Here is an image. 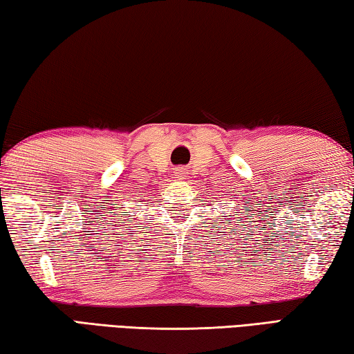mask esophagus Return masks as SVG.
I'll return each instance as SVG.
<instances>
[{
  "label": "esophagus",
  "mask_w": 354,
  "mask_h": 354,
  "mask_svg": "<svg viewBox=\"0 0 354 354\" xmlns=\"http://www.w3.org/2000/svg\"><path fill=\"white\" fill-rule=\"evenodd\" d=\"M185 175H187V170L185 169H178L175 171V178H178V179H185Z\"/></svg>",
  "instance_id": "obj_1"
}]
</instances>
